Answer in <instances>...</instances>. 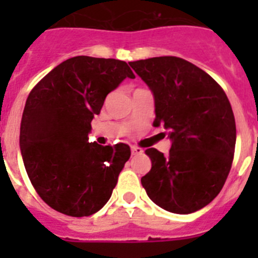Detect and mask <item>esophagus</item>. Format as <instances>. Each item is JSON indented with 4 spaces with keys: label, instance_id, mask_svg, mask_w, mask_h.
Here are the masks:
<instances>
[{
    "label": "esophagus",
    "instance_id": "34e87169",
    "mask_svg": "<svg viewBox=\"0 0 258 258\" xmlns=\"http://www.w3.org/2000/svg\"><path fill=\"white\" fill-rule=\"evenodd\" d=\"M132 154L141 155V154H143V150L140 149V147H137V146H133V147H132Z\"/></svg>",
    "mask_w": 258,
    "mask_h": 258
}]
</instances>
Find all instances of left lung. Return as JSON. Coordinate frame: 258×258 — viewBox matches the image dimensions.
Listing matches in <instances>:
<instances>
[{"instance_id":"1","label":"left lung","mask_w":258,"mask_h":258,"mask_svg":"<svg viewBox=\"0 0 258 258\" xmlns=\"http://www.w3.org/2000/svg\"><path fill=\"white\" fill-rule=\"evenodd\" d=\"M155 99L154 126L172 141L169 155L147 149L151 170L141 178L160 208L188 214L222 190L236 142L235 118L226 94L207 72L177 56L131 61Z\"/></svg>"}]
</instances>
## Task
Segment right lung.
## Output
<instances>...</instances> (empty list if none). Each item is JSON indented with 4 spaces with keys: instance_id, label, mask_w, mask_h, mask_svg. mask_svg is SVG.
Masks as SVG:
<instances>
[{
    "instance_id": "1",
    "label": "right lung",
    "mask_w": 258,
    "mask_h": 258,
    "mask_svg": "<svg viewBox=\"0 0 258 258\" xmlns=\"http://www.w3.org/2000/svg\"><path fill=\"white\" fill-rule=\"evenodd\" d=\"M126 77L136 76L125 61L80 55L61 61L29 93L20 152L33 187L52 209L92 216L112 195L131 147L90 143L88 136L107 94Z\"/></svg>"
}]
</instances>
